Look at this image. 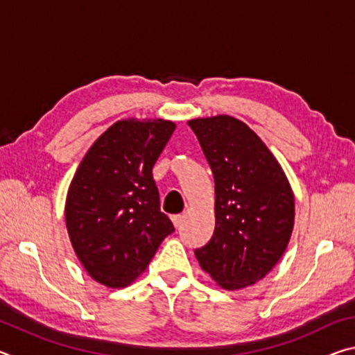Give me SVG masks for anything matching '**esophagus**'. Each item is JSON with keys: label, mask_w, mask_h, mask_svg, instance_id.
<instances>
[{"label": "esophagus", "mask_w": 355, "mask_h": 355, "mask_svg": "<svg viewBox=\"0 0 355 355\" xmlns=\"http://www.w3.org/2000/svg\"><path fill=\"white\" fill-rule=\"evenodd\" d=\"M172 222H173V225H175V228H180L182 227V224H183V216L182 214H175V216H172Z\"/></svg>", "instance_id": "34e87169"}]
</instances>
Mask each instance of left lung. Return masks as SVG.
I'll return each mask as SVG.
<instances>
[{
    "mask_svg": "<svg viewBox=\"0 0 355 355\" xmlns=\"http://www.w3.org/2000/svg\"><path fill=\"white\" fill-rule=\"evenodd\" d=\"M214 177V233L196 250L200 268L224 290L260 282L286 250L294 194L284 169L255 131L232 116L188 122Z\"/></svg>",
    "mask_w": 355,
    "mask_h": 355,
    "instance_id": "obj_1",
    "label": "left lung"
}]
</instances>
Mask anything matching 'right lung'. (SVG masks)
I'll return each instance as SVG.
<instances>
[{"label":"right lung","instance_id":"1","mask_svg":"<svg viewBox=\"0 0 355 355\" xmlns=\"http://www.w3.org/2000/svg\"><path fill=\"white\" fill-rule=\"evenodd\" d=\"M177 125L122 119L84 155L65 199V225L78 260L107 288H125L146 271L175 230L159 209L152 169Z\"/></svg>","mask_w":355,"mask_h":355}]
</instances>
